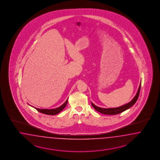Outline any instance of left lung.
<instances>
[{
	"label": "left lung",
	"instance_id": "obj_1",
	"mask_svg": "<svg viewBox=\"0 0 160 160\" xmlns=\"http://www.w3.org/2000/svg\"><path fill=\"white\" fill-rule=\"evenodd\" d=\"M141 83L138 87V91L136 93V95L134 97L132 98V100L131 102H128L127 104H126L124 105H122L120 107H116V108H102V107H97V106L94 105L92 102V105L94 107V108L99 112L102 113V114H104L107 115H115V114H120L122 112L126 111V110L130 108L135 103H136L138 96H139V94H140V91Z\"/></svg>",
	"mask_w": 160,
	"mask_h": 160
}]
</instances>
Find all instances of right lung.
Instances as JSON below:
<instances>
[{"label":"right lung","instance_id":"obj_1","mask_svg":"<svg viewBox=\"0 0 160 160\" xmlns=\"http://www.w3.org/2000/svg\"><path fill=\"white\" fill-rule=\"evenodd\" d=\"M68 98L66 102H64V103L61 106L58 107V108H53V109H41V108H38L34 107V108H36L38 112L42 113H43L47 115H56L57 114L59 113L60 112H62L63 109L65 108V107L66 106L67 104H68Z\"/></svg>","mask_w":160,"mask_h":160}]
</instances>
